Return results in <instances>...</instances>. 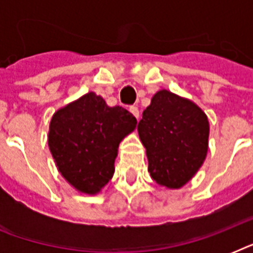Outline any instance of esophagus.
<instances>
[{
  "label": "esophagus",
  "mask_w": 253,
  "mask_h": 253,
  "mask_svg": "<svg viewBox=\"0 0 253 253\" xmlns=\"http://www.w3.org/2000/svg\"><path fill=\"white\" fill-rule=\"evenodd\" d=\"M130 111L132 113V114L136 117V119H139V109L138 106H130Z\"/></svg>",
  "instance_id": "34e87169"
}]
</instances>
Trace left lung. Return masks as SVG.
Masks as SVG:
<instances>
[{"instance_id":"left-lung-1","label":"left lung","mask_w":253,"mask_h":253,"mask_svg":"<svg viewBox=\"0 0 253 253\" xmlns=\"http://www.w3.org/2000/svg\"><path fill=\"white\" fill-rule=\"evenodd\" d=\"M148 172L159 185L184 186L204 164L209 148L208 117L196 103L163 89L138 123Z\"/></svg>"}]
</instances>
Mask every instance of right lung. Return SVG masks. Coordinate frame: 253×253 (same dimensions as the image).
<instances>
[{
	"mask_svg": "<svg viewBox=\"0 0 253 253\" xmlns=\"http://www.w3.org/2000/svg\"><path fill=\"white\" fill-rule=\"evenodd\" d=\"M136 127L122 106L90 91L53 114L48 146L61 176L79 192L98 193L114 174L118 146Z\"/></svg>",
	"mask_w": 253,
	"mask_h": 253,
	"instance_id": "right-lung-1",
	"label": "right lung"
}]
</instances>
